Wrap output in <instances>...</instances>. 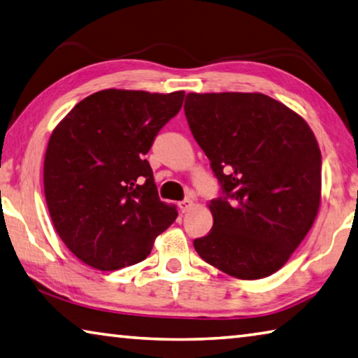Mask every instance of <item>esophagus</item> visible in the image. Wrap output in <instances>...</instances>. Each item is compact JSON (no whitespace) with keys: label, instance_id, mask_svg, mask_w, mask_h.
<instances>
[{"label":"esophagus","instance_id":"obj_1","mask_svg":"<svg viewBox=\"0 0 358 358\" xmlns=\"http://www.w3.org/2000/svg\"><path fill=\"white\" fill-rule=\"evenodd\" d=\"M192 206H193V199L192 198H185L184 201L179 203V209H180V212H187V210L192 209Z\"/></svg>","mask_w":358,"mask_h":358}]
</instances>
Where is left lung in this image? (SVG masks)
<instances>
[{"label": "left lung", "mask_w": 358, "mask_h": 358, "mask_svg": "<svg viewBox=\"0 0 358 358\" xmlns=\"http://www.w3.org/2000/svg\"><path fill=\"white\" fill-rule=\"evenodd\" d=\"M185 117L220 184L214 227L193 241L208 264L241 280L285 266L321 201V150L302 117L259 92L187 94Z\"/></svg>", "instance_id": "1"}]
</instances>
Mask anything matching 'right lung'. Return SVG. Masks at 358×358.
<instances>
[{"label": "right lung", "instance_id": "1", "mask_svg": "<svg viewBox=\"0 0 358 358\" xmlns=\"http://www.w3.org/2000/svg\"><path fill=\"white\" fill-rule=\"evenodd\" d=\"M184 96L99 91L53 130L43 162L47 206L61 241L85 264L117 271L146 259L178 217L160 201L146 154Z\"/></svg>", "mask_w": 358, "mask_h": 358}]
</instances>
